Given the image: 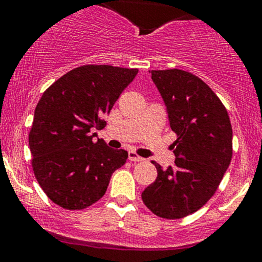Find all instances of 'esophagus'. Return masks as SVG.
Wrapping results in <instances>:
<instances>
[{
	"label": "esophagus",
	"instance_id": "esophagus-1",
	"mask_svg": "<svg viewBox=\"0 0 262 262\" xmlns=\"http://www.w3.org/2000/svg\"><path fill=\"white\" fill-rule=\"evenodd\" d=\"M128 159L130 161H134V162H139V161H143L144 160V159L141 158V156L137 155L134 151H129L128 152Z\"/></svg>",
	"mask_w": 262,
	"mask_h": 262
}]
</instances>
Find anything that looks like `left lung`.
I'll return each instance as SVG.
<instances>
[{
    "mask_svg": "<svg viewBox=\"0 0 262 262\" xmlns=\"http://www.w3.org/2000/svg\"><path fill=\"white\" fill-rule=\"evenodd\" d=\"M149 73L177 135L176 159L167 169L152 161L158 177L141 200L158 217L180 219L203 207L217 191L233 155V130L223 103L196 75L179 69Z\"/></svg>",
    "mask_w": 262,
    "mask_h": 262,
    "instance_id": "left-lung-1",
    "label": "left lung"
}]
</instances>
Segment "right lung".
Segmentation results:
<instances>
[{"instance_id":"add662e5","label":"right lung","mask_w":262,"mask_h":262,"mask_svg":"<svg viewBox=\"0 0 262 262\" xmlns=\"http://www.w3.org/2000/svg\"><path fill=\"white\" fill-rule=\"evenodd\" d=\"M137 69L83 65L56 80L34 111L29 149L35 179L48 197L65 209H83L106 193L112 173L125 164L128 152L93 141L91 129L102 119Z\"/></svg>"}]
</instances>
